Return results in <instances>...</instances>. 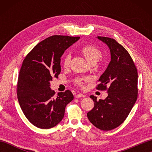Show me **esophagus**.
<instances>
[{
    "mask_svg": "<svg viewBox=\"0 0 152 152\" xmlns=\"http://www.w3.org/2000/svg\"><path fill=\"white\" fill-rule=\"evenodd\" d=\"M84 96H85V95L82 94V93H78V94H77L76 95L75 97L77 98V99H78V98H81V97H84Z\"/></svg>",
    "mask_w": 152,
    "mask_h": 152,
    "instance_id": "34e87169",
    "label": "esophagus"
}]
</instances>
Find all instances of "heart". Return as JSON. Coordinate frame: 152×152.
Returning <instances> with one entry per match:
<instances>
[{
	"label": "heart",
	"instance_id": "b5f03b06",
	"mask_svg": "<svg viewBox=\"0 0 152 152\" xmlns=\"http://www.w3.org/2000/svg\"><path fill=\"white\" fill-rule=\"evenodd\" d=\"M81 51L89 63L91 62V61H95V62L96 63L102 57L101 50L97 47L93 46V45H91V44L85 45V46H83L81 48ZM70 60H71L70 54L66 53L65 56H64L63 59V66L64 67L69 66L70 63ZM85 80H86V79L78 78L76 80V83L78 86L82 87L83 86V82L85 81Z\"/></svg>",
	"mask_w": 152,
	"mask_h": 152
}]
</instances>
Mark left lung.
Wrapping results in <instances>:
<instances>
[{
	"instance_id": "obj_1",
	"label": "left lung",
	"mask_w": 152,
	"mask_h": 152,
	"mask_svg": "<svg viewBox=\"0 0 152 152\" xmlns=\"http://www.w3.org/2000/svg\"><path fill=\"white\" fill-rule=\"evenodd\" d=\"M108 46L111 61L100 77L99 90H106L108 96L99 99L90 96L94 107L87 115L96 128L110 131L118 127L127 118L138 96V72L133 59L125 49L113 38L97 37Z\"/></svg>"
}]
</instances>
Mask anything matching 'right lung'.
Masks as SVG:
<instances>
[{"label":"right lung","mask_w":152,"mask_h":152,"mask_svg":"<svg viewBox=\"0 0 152 152\" xmlns=\"http://www.w3.org/2000/svg\"><path fill=\"white\" fill-rule=\"evenodd\" d=\"M79 37L54 35L40 42L25 57L19 71L17 95L25 117L43 129L52 128L62 120L66 106L74 99L70 90L58 93L50 82L61 72V57Z\"/></svg>","instance_id":"1"}]
</instances>
